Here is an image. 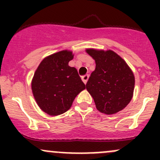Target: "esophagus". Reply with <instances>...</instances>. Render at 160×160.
Returning a JSON list of instances; mask_svg holds the SVG:
<instances>
[{"label":"esophagus","mask_w":160,"mask_h":160,"mask_svg":"<svg viewBox=\"0 0 160 160\" xmlns=\"http://www.w3.org/2000/svg\"><path fill=\"white\" fill-rule=\"evenodd\" d=\"M88 79H89V75H88V74H86V75L82 77V80H83V82L85 83V84H86L87 82H88Z\"/></svg>","instance_id":"esophagus-1"}]
</instances>
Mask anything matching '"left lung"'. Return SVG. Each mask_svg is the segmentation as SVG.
Here are the masks:
<instances>
[{"label": "left lung", "instance_id": "1", "mask_svg": "<svg viewBox=\"0 0 160 160\" xmlns=\"http://www.w3.org/2000/svg\"><path fill=\"white\" fill-rule=\"evenodd\" d=\"M86 52L96 63L86 87L97 109L106 114L122 111L133 96V72L125 61L112 50L88 49Z\"/></svg>", "mask_w": 160, "mask_h": 160}]
</instances>
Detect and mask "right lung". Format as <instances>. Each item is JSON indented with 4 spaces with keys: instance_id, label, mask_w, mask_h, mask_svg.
<instances>
[{
    "instance_id": "add662e5",
    "label": "right lung",
    "mask_w": 160,
    "mask_h": 160,
    "mask_svg": "<svg viewBox=\"0 0 160 160\" xmlns=\"http://www.w3.org/2000/svg\"><path fill=\"white\" fill-rule=\"evenodd\" d=\"M73 59L71 51L62 50L45 58L32 81L33 96L46 114H63L72 106L79 93L86 88L77 69L68 65Z\"/></svg>"
}]
</instances>
